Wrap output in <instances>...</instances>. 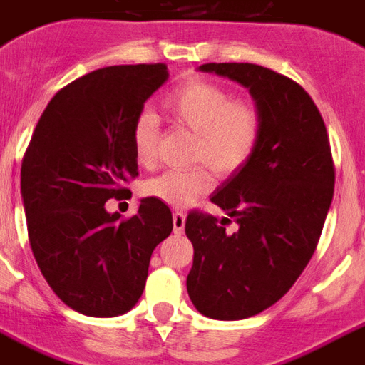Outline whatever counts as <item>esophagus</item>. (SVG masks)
<instances>
[{
  "label": "esophagus",
  "mask_w": 365,
  "mask_h": 365,
  "mask_svg": "<svg viewBox=\"0 0 365 365\" xmlns=\"http://www.w3.org/2000/svg\"><path fill=\"white\" fill-rule=\"evenodd\" d=\"M185 222H186L185 213H180V211L173 213V232L182 234V230H185Z\"/></svg>",
  "instance_id": "obj_1"
}]
</instances>
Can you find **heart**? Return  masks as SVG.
<instances>
[{
  "mask_svg": "<svg viewBox=\"0 0 365 365\" xmlns=\"http://www.w3.org/2000/svg\"><path fill=\"white\" fill-rule=\"evenodd\" d=\"M163 108L171 120L196 133L192 162L205 163L217 175H232L255 154L261 140V114L247 103H234V95L209 81H190L175 89ZM133 152L140 165H150L156 156L158 120L143 112L131 131ZM205 165L179 171L169 169L144 185V192L171 207H186L211 190L213 179Z\"/></svg>",
  "mask_w": 365,
  "mask_h": 365,
  "instance_id": "heart-1",
  "label": "heart"
}]
</instances>
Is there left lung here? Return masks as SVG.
<instances>
[{
	"label": "left lung",
	"mask_w": 365,
	"mask_h": 365,
	"mask_svg": "<svg viewBox=\"0 0 365 365\" xmlns=\"http://www.w3.org/2000/svg\"><path fill=\"white\" fill-rule=\"evenodd\" d=\"M197 70L245 87L261 114L253 158L211 194L239 230L197 211L185 227L194 245L192 304L213 320H244L284 297L309 264L333 200L331 150L314 101L293 80L250 62Z\"/></svg>",
	"instance_id": "1"
}]
</instances>
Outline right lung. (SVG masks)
<instances>
[{
  "label": "right lung",
  "instance_id": "add662e5",
  "mask_svg": "<svg viewBox=\"0 0 365 365\" xmlns=\"http://www.w3.org/2000/svg\"><path fill=\"white\" fill-rule=\"evenodd\" d=\"M168 80L165 64L101 68L56 93L36 125L21 169L28 238L51 289L76 312H129L152 251L173 230L156 197H143L127 221L104 207L138 175L133 125Z\"/></svg>",
  "mask_w": 365,
  "mask_h": 365
}]
</instances>
